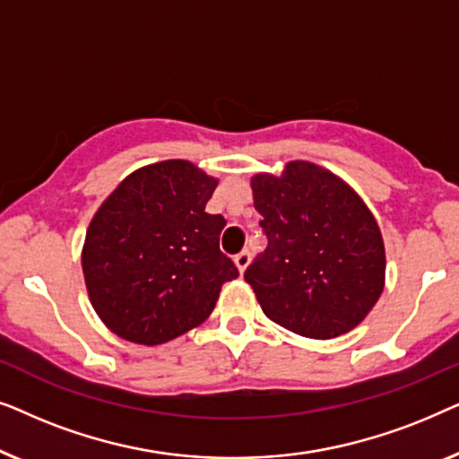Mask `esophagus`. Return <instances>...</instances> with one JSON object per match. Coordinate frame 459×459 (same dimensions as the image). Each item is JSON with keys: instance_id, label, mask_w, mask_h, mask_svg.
<instances>
[{"instance_id": "1", "label": "esophagus", "mask_w": 459, "mask_h": 459, "mask_svg": "<svg viewBox=\"0 0 459 459\" xmlns=\"http://www.w3.org/2000/svg\"><path fill=\"white\" fill-rule=\"evenodd\" d=\"M234 261H236L238 269H240V272H244V269H247L248 263H250V253H248V250H242V253H238L234 256Z\"/></svg>"}]
</instances>
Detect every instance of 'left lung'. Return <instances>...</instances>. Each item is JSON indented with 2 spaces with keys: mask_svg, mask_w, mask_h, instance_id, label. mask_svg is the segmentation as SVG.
<instances>
[{
  "mask_svg": "<svg viewBox=\"0 0 459 459\" xmlns=\"http://www.w3.org/2000/svg\"><path fill=\"white\" fill-rule=\"evenodd\" d=\"M255 209L267 248L244 272L272 322L307 338L363 322L385 286V244L361 198L336 175L294 160L256 175Z\"/></svg>",
  "mask_w": 459,
  "mask_h": 459,
  "instance_id": "left-lung-1",
  "label": "left lung"
}]
</instances>
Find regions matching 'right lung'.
I'll return each instance as SVG.
<instances>
[{
    "mask_svg": "<svg viewBox=\"0 0 459 459\" xmlns=\"http://www.w3.org/2000/svg\"><path fill=\"white\" fill-rule=\"evenodd\" d=\"M217 179L187 160L131 173L85 236L93 309L125 341L160 344L203 324L238 267L219 248L223 215L204 211Z\"/></svg>",
    "mask_w": 459,
    "mask_h": 459,
    "instance_id": "obj_1",
    "label": "right lung"
}]
</instances>
